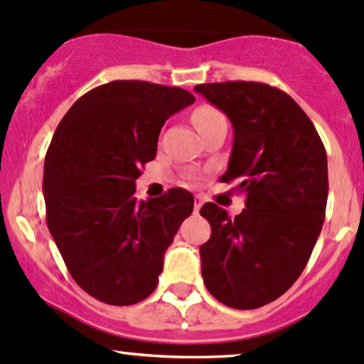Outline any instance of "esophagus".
I'll return each instance as SVG.
<instances>
[{"mask_svg": "<svg viewBox=\"0 0 364 364\" xmlns=\"http://www.w3.org/2000/svg\"><path fill=\"white\" fill-rule=\"evenodd\" d=\"M203 205V200L200 198V196H195V203H193V207H195V212L196 214H198V210H200V207Z\"/></svg>", "mask_w": 364, "mask_h": 364, "instance_id": "esophagus-1", "label": "esophagus"}]
</instances>
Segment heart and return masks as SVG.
I'll use <instances>...</instances> for the list:
<instances>
[{"instance_id":"1","label":"heart","mask_w":364,"mask_h":364,"mask_svg":"<svg viewBox=\"0 0 364 364\" xmlns=\"http://www.w3.org/2000/svg\"><path fill=\"white\" fill-rule=\"evenodd\" d=\"M220 112L215 109V107H212V106H200V107H196L195 109V112H193V116H191V119H193V123H195V127L196 128H203L205 127V124H208V123H212V121L214 119H217V118H220Z\"/></svg>"}]
</instances>
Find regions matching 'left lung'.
Instances as JSON below:
<instances>
[{
	"label": "left lung",
	"instance_id": "left-lung-1",
	"mask_svg": "<svg viewBox=\"0 0 364 364\" xmlns=\"http://www.w3.org/2000/svg\"><path fill=\"white\" fill-rule=\"evenodd\" d=\"M195 90L231 119L235 141L220 181H236L246 196L236 217L215 203L200 208L212 229L200 246L203 282L225 306L255 310L282 296L310 260L325 220L327 152L281 89L236 80Z\"/></svg>",
	"mask_w": 364,
	"mask_h": 364
}]
</instances>
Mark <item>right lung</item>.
I'll return each instance as SVG.
<instances>
[{"instance_id":"1","label":"right lung","mask_w":364,"mask_h":364,"mask_svg":"<svg viewBox=\"0 0 364 364\" xmlns=\"http://www.w3.org/2000/svg\"><path fill=\"white\" fill-rule=\"evenodd\" d=\"M193 101L179 87L114 80L83 94L54 132L46 220L73 281L99 301L128 306L152 294L166 250L193 212V195L179 188L147 202L133 196L166 119Z\"/></svg>"}]
</instances>
